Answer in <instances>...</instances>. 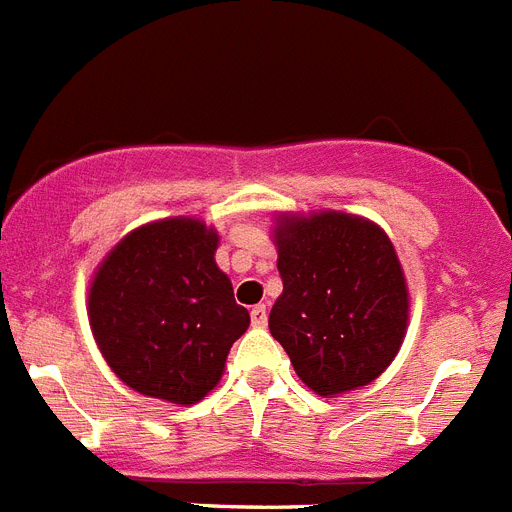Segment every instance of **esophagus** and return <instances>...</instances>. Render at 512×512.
Here are the masks:
<instances>
[{"label": "esophagus", "mask_w": 512, "mask_h": 512, "mask_svg": "<svg viewBox=\"0 0 512 512\" xmlns=\"http://www.w3.org/2000/svg\"><path fill=\"white\" fill-rule=\"evenodd\" d=\"M266 320H269V315H266V307L264 305H256L251 310V323L256 325V328H264Z\"/></svg>", "instance_id": "1"}]
</instances>
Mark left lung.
Instances as JSON below:
<instances>
[{"instance_id":"8db88e82","label":"left lung","mask_w":512,"mask_h":512,"mask_svg":"<svg viewBox=\"0 0 512 512\" xmlns=\"http://www.w3.org/2000/svg\"><path fill=\"white\" fill-rule=\"evenodd\" d=\"M282 295L269 315L297 377L320 397L361 390L395 361L410 289L390 235L338 210L274 215Z\"/></svg>"}]
</instances>
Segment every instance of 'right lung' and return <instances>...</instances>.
<instances>
[{
	"label": "right lung",
	"instance_id": "obj_1",
	"mask_svg": "<svg viewBox=\"0 0 512 512\" xmlns=\"http://www.w3.org/2000/svg\"><path fill=\"white\" fill-rule=\"evenodd\" d=\"M217 243V230L200 217H164L122 235L94 269L92 336L130 390L194 405L223 379L251 315L235 305Z\"/></svg>",
	"mask_w": 512,
	"mask_h": 512
}]
</instances>
